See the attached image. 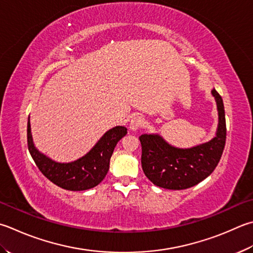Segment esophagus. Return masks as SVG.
Masks as SVG:
<instances>
[{
    "mask_svg": "<svg viewBox=\"0 0 253 253\" xmlns=\"http://www.w3.org/2000/svg\"><path fill=\"white\" fill-rule=\"evenodd\" d=\"M143 125H144V120H143V118L136 116V117H133L131 119L130 125H128V126H130V130L137 131L143 126Z\"/></svg>",
    "mask_w": 253,
    "mask_h": 253,
    "instance_id": "obj_1",
    "label": "esophagus"
}]
</instances>
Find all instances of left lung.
<instances>
[{"instance_id": "obj_1", "label": "left lung", "mask_w": 253, "mask_h": 253, "mask_svg": "<svg viewBox=\"0 0 253 253\" xmlns=\"http://www.w3.org/2000/svg\"><path fill=\"white\" fill-rule=\"evenodd\" d=\"M218 127L209 142L190 149H178L169 144L159 134H142L141 163L143 171L154 185L166 189H186L197 185L211 175L221 159L226 144V117L222 98L215 89Z\"/></svg>"}]
</instances>
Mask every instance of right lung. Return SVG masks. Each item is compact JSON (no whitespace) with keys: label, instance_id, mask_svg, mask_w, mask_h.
I'll return each instance as SVG.
<instances>
[{"label":"right lung","instance_id":"1","mask_svg":"<svg viewBox=\"0 0 253 253\" xmlns=\"http://www.w3.org/2000/svg\"><path fill=\"white\" fill-rule=\"evenodd\" d=\"M126 133V127L114 126L104 133L84 156L69 163H58L35 147L28 117L27 145L33 160L45 177L61 188L76 192L93 188L102 182L109 170L114 147Z\"/></svg>","mask_w":253,"mask_h":253}]
</instances>
